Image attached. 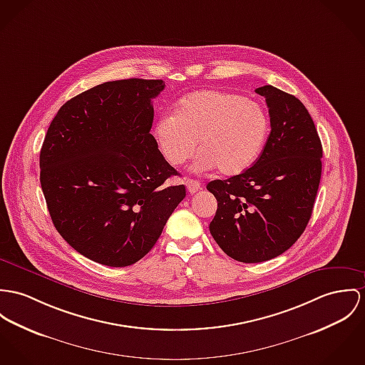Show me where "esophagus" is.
Segmentation results:
<instances>
[{
    "instance_id": "34e87169",
    "label": "esophagus",
    "mask_w": 365,
    "mask_h": 365,
    "mask_svg": "<svg viewBox=\"0 0 365 365\" xmlns=\"http://www.w3.org/2000/svg\"><path fill=\"white\" fill-rule=\"evenodd\" d=\"M186 187H187V190L193 195V193H197L200 189H201V183L200 182H197L195 179H187L186 182Z\"/></svg>"
}]
</instances>
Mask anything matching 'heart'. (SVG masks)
I'll list each match as a JSON object with an SVG mask.
<instances>
[{"label":"heart","instance_id":"1","mask_svg":"<svg viewBox=\"0 0 365 365\" xmlns=\"http://www.w3.org/2000/svg\"><path fill=\"white\" fill-rule=\"evenodd\" d=\"M154 138L170 165L185 164L198 150L195 170L217 167L237 175L259 157L269 133L265 108L249 98L220 90H201L183 97L173 113L160 118Z\"/></svg>","mask_w":365,"mask_h":365}]
</instances>
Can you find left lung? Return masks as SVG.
I'll return each instance as SVG.
<instances>
[{"instance_id": "1", "label": "left lung", "mask_w": 365, "mask_h": 365, "mask_svg": "<svg viewBox=\"0 0 365 365\" xmlns=\"http://www.w3.org/2000/svg\"><path fill=\"white\" fill-rule=\"evenodd\" d=\"M271 133L252 168L207 185L218 208L210 232L229 257L262 262L281 255L309 224L322 170V144L303 103L267 84Z\"/></svg>"}]
</instances>
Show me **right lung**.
Listing matches in <instances>:
<instances>
[{
  "mask_svg": "<svg viewBox=\"0 0 365 365\" xmlns=\"http://www.w3.org/2000/svg\"><path fill=\"white\" fill-rule=\"evenodd\" d=\"M164 81L123 79L66 101L40 151V183L53 224L78 252L128 267L153 249L186 196L154 136L151 100Z\"/></svg>",
  "mask_w": 365,
  "mask_h": 365,
  "instance_id": "1",
  "label": "right lung"
}]
</instances>
